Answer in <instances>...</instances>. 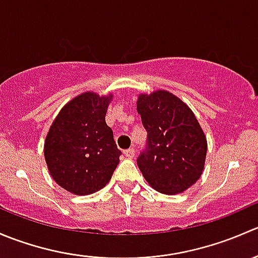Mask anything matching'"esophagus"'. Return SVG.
Here are the masks:
<instances>
[{
    "label": "esophagus",
    "mask_w": 258,
    "mask_h": 258,
    "mask_svg": "<svg viewBox=\"0 0 258 258\" xmlns=\"http://www.w3.org/2000/svg\"><path fill=\"white\" fill-rule=\"evenodd\" d=\"M123 153L127 158H132L135 156V148H128V150H124Z\"/></svg>",
    "instance_id": "34e87169"
}]
</instances>
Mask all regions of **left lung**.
Here are the masks:
<instances>
[{
  "label": "left lung",
  "mask_w": 258,
  "mask_h": 258,
  "mask_svg": "<svg viewBox=\"0 0 258 258\" xmlns=\"http://www.w3.org/2000/svg\"><path fill=\"white\" fill-rule=\"evenodd\" d=\"M137 112L147 131L137 165L152 188L165 195L186 191L201 177L207 140L191 108L168 91L139 96Z\"/></svg>",
  "instance_id": "1"
}]
</instances>
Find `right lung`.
Listing matches in <instances>:
<instances>
[{
	"label": "right lung",
	"mask_w": 258,
	"mask_h": 258,
	"mask_svg": "<svg viewBox=\"0 0 258 258\" xmlns=\"http://www.w3.org/2000/svg\"><path fill=\"white\" fill-rule=\"evenodd\" d=\"M112 95L85 92L62 107L45 141V160L57 184L77 196L108 183L121 151L106 123Z\"/></svg>",
	"instance_id": "obj_1"
}]
</instances>
